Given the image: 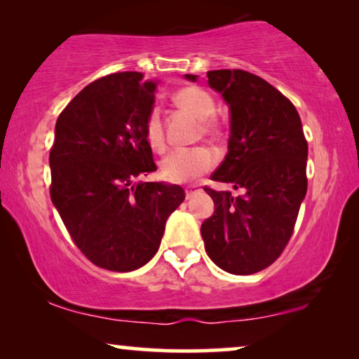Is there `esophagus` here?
I'll return each instance as SVG.
<instances>
[{
    "mask_svg": "<svg viewBox=\"0 0 359 359\" xmlns=\"http://www.w3.org/2000/svg\"><path fill=\"white\" fill-rule=\"evenodd\" d=\"M201 188L198 184H193V186H189V188H186V199H189V198H193V196L198 193Z\"/></svg>",
    "mask_w": 359,
    "mask_h": 359,
    "instance_id": "obj_1",
    "label": "esophagus"
}]
</instances>
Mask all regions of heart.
Here are the masks:
<instances>
[{
	"instance_id": "1",
	"label": "heart",
	"mask_w": 359,
	"mask_h": 359,
	"mask_svg": "<svg viewBox=\"0 0 359 359\" xmlns=\"http://www.w3.org/2000/svg\"><path fill=\"white\" fill-rule=\"evenodd\" d=\"M173 100L180 107L198 119H205L203 129L208 135H220V126L215 119H208L215 112V101L208 91L199 86H184L173 95ZM145 140L155 150H161L165 145L163 126H161V116L158 109H151L145 119L144 126ZM215 155L209 147L199 145L193 149H176L171 150L168 155L161 160L160 168L161 175L171 183H188V181L198 178V176L208 173L214 168Z\"/></svg>"
}]
</instances>
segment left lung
Returning a JSON list of instances; mask_svg holds the SVG:
<instances>
[{"label": "left lung", "mask_w": 359, "mask_h": 359, "mask_svg": "<svg viewBox=\"0 0 359 359\" xmlns=\"http://www.w3.org/2000/svg\"><path fill=\"white\" fill-rule=\"evenodd\" d=\"M208 78L230 107L229 151L210 180L242 194L204 186L215 210L201 235L219 268L253 274L276 262L294 232L307 193V140L296 107L263 78L245 70H212Z\"/></svg>", "instance_id": "8db88e82"}]
</instances>
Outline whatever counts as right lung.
Here are the masks:
<instances>
[{
  "instance_id": "obj_1",
  "label": "right lung",
  "mask_w": 359,
  "mask_h": 359,
  "mask_svg": "<svg viewBox=\"0 0 359 359\" xmlns=\"http://www.w3.org/2000/svg\"><path fill=\"white\" fill-rule=\"evenodd\" d=\"M155 86L139 72L111 73L83 88L55 124L52 203L81 253L109 271L149 263L184 201L178 184L134 183L156 170L144 134Z\"/></svg>"
}]
</instances>
